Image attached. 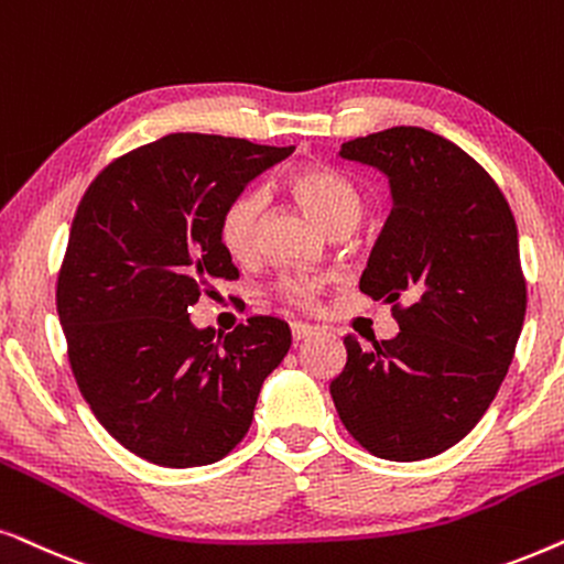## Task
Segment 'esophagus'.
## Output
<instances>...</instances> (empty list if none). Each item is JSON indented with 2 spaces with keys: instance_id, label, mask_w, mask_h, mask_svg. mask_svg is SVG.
<instances>
[{
  "instance_id": "1",
  "label": "esophagus",
  "mask_w": 564,
  "mask_h": 564,
  "mask_svg": "<svg viewBox=\"0 0 564 564\" xmlns=\"http://www.w3.org/2000/svg\"><path fill=\"white\" fill-rule=\"evenodd\" d=\"M312 335H314L312 325H304V322H291V337H294V343H302Z\"/></svg>"
}]
</instances>
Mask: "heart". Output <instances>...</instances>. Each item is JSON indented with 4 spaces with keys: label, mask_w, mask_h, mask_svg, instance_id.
Listing matches in <instances>:
<instances>
[{
    "label": "heart",
    "mask_w": 564,
    "mask_h": 564,
    "mask_svg": "<svg viewBox=\"0 0 564 564\" xmlns=\"http://www.w3.org/2000/svg\"><path fill=\"white\" fill-rule=\"evenodd\" d=\"M289 193L317 219L322 227L335 229L340 224L358 221L360 195L350 180L325 164H304L296 167L286 180ZM265 212V198L258 191H242L221 208L216 221V237L224 252L231 260L247 262L258 254L260 247V221ZM319 281L304 273L283 275L278 281V294L296 306H314L319 296Z\"/></svg>",
    "instance_id": "obj_1"
}]
</instances>
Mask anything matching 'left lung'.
<instances>
[{"instance_id":"left-lung-1","label":"left lung","mask_w":564,"mask_h":564,"mask_svg":"<svg viewBox=\"0 0 564 564\" xmlns=\"http://www.w3.org/2000/svg\"><path fill=\"white\" fill-rule=\"evenodd\" d=\"M340 156L389 177L392 214L360 291L392 304L400 333L369 350L345 337L329 394L366 452L427 459L479 423L513 360L527 317L516 219L482 164L433 131L394 126Z\"/></svg>"}]
</instances>
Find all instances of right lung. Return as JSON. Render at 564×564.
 <instances>
[{
	"mask_svg": "<svg viewBox=\"0 0 564 564\" xmlns=\"http://www.w3.org/2000/svg\"><path fill=\"white\" fill-rule=\"evenodd\" d=\"M294 147L170 133L118 156L74 214L56 310L69 364L105 431L160 467H204L250 431L262 381L291 348L278 317L198 329L191 306L239 270L221 208Z\"/></svg>",
	"mask_w": 564,
	"mask_h": 564,
	"instance_id": "add662e5",
	"label": "right lung"
}]
</instances>
